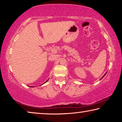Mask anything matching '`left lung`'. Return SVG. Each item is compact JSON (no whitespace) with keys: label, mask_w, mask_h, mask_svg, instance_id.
<instances>
[{"label":"left lung","mask_w":122,"mask_h":122,"mask_svg":"<svg viewBox=\"0 0 122 122\" xmlns=\"http://www.w3.org/2000/svg\"><path fill=\"white\" fill-rule=\"evenodd\" d=\"M106 74H107V73H106V74H104V76H103V77H102V78H103V77H104V76H105V75H106Z\"/></svg>","instance_id":"obj_1"}]
</instances>
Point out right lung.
Listing matches in <instances>:
<instances>
[{"instance_id": "add662e5", "label": "right lung", "mask_w": 122, "mask_h": 122, "mask_svg": "<svg viewBox=\"0 0 122 122\" xmlns=\"http://www.w3.org/2000/svg\"><path fill=\"white\" fill-rule=\"evenodd\" d=\"M48 80H47V81H46V82H47V81H48ZM32 86H31V87H32ZM32 87H33V86H32Z\"/></svg>"}]
</instances>
